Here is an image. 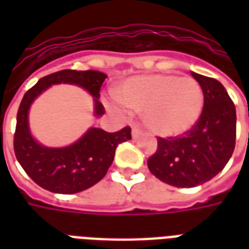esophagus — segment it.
Returning <instances> with one entry per match:
<instances>
[{"mask_svg": "<svg viewBox=\"0 0 249 249\" xmlns=\"http://www.w3.org/2000/svg\"><path fill=\"white\" fill-rule=\"evenodd\" d=\"M141 135H142V130H141L137 125H133V126H132V136H133L135 139H137V137H140Z\"/></svg>", "mask_w": 249, "mask_h": 249, "instance_id": "34e87169", "label": "esophagus"}]
</instances>
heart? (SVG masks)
<instances>
[{
    "instance_id": "1",
    "label": "heart",
    "mask_w": 249,
    "mask_h": 249,
    "mask_svg": "<svg viewBox=\"0 0 249 249\" xmlns=\"http://www.w3.org/2000/svg\"><path fill=\"white\" fill-rule=\"evenodd\" d=\"M116 96L132 110H142L145 126L159 136L187 132L197 121L204 104L197 82L172 74L130 78L117 88Z\"/></svg>"
}]
</instances>
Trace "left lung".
<instances>
[{
	"instance_id": "left-lung-1",
	"label": "left lung",
	"mask_w": 249,
	"mask_h": 249,
	"mask_svg": "<svg viewBox=\"0 0 249 249\" xmlns=\"http://www.w3.org/2000/svg\"><path fill=\"white\" fill-rule=\"evenodd\" d=\"M204 94L203 112L181 136L157 137L148 168L162 183L197 187L213 178L230 161L236 142V109L221 82L191 73Z\"/></svg>"
}]
</instances>
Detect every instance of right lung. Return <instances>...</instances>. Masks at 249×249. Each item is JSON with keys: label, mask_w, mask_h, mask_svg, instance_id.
<instances>
[{"label": "right lung", "mask_w": 249, "mask_h": 249, "mask_svg": "<svg viewBox=\"0 0 249 249\" xmlns=\"http://www.w3.org/2000/svg\"><path fill=\"white\" fill-rule=\"evenodd\" d=\"M105 78L107 74L97 71L65 69L42 77L24 94L17 112L14 153L28 176L41 188L64 195L85 191L107 175L113 162L117 145L132 139L130 126L113 133L90 128L77 142L66 148H46L30 135L28 125L30 104L46 88L66 82L87 89L94 97V113L101 116L105 113V109L98 98Z\"/></svg>", "instance_id": "1"}]
</instances>
